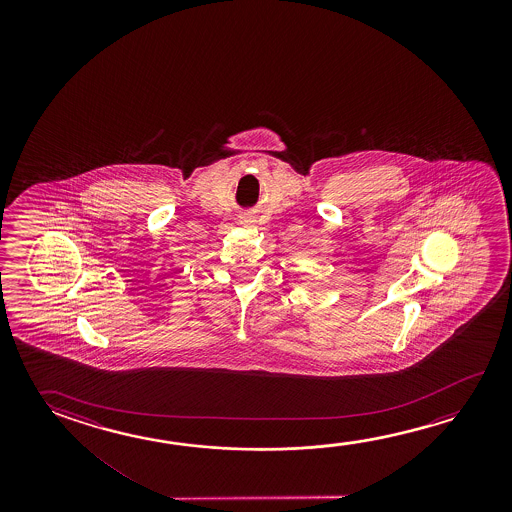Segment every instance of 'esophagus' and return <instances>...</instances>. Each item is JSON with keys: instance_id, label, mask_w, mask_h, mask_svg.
I'll return each mask as SVG.
<instances>
[{"instance_id": "1", "label": "esophagus", "mask_w": 512, "mask_h": 512, "mask_svg": "<svg viewBox=\"0 0 512 512\" xmlns=\"http://www.w3.org/2000/svg\"><path fill=\"white\" fill-rule=\"evenodd\" d=\"M244 223H246V219H244Z\"/></svg>"}]
</instances>
